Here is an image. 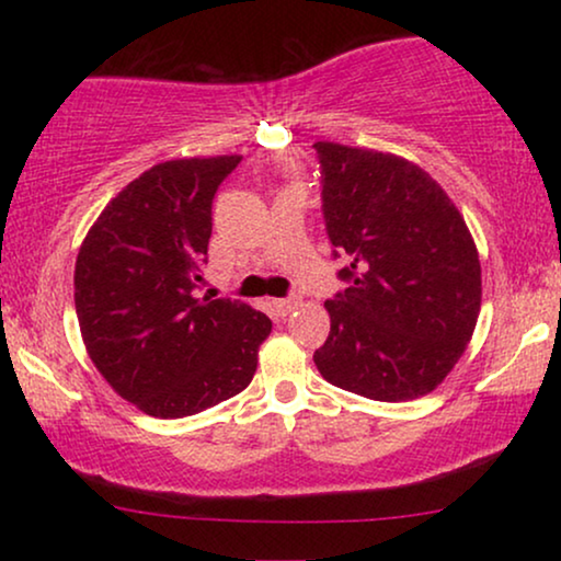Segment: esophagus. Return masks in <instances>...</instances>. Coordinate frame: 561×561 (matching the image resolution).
Returning a JSON list of instances; mask_svg holds the SVG:
<instances>
[{
    "mask_svg": "<svg viewBox=\"0 0 561 561\" xmlns=\"http://www.w3.org/2000/svg\"><path fill=\"white\" fill-rule=\"evenodd\" d=\"M298 304H301V301H298V298H275L273 309L278 311V317H288L290 311L298 309Z\"/></svg>",
    "mask_w": 561,
    "mask_h": 561,
    "instance_id": "1",
    "label": "esophagus"
}]
</instances>
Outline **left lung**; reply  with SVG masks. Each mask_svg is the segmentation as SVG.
Returning <instances> with one entry per match:
<instances>
[{
  "mask_svg": "<svg viewBox=\"0 0 561 561\" xmlns=\"http://www.w3.org/2000/svg\"><path fill=\"white\" fill-rule=\"evenodd\" d=\"M321 211L347 288L313 363L373 401H411L447 378L478 324L480 257L462 214L424 168L390 152L313 142Z\"/></svg>",
  "mask_w": 561,
  "mask_h": 561,
  "instance_id": "obj_1",
  "label": "left lung"
}]
</instances>
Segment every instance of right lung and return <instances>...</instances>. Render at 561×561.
<instances>
[{
    "label": "right lung",
    "mask_w": 561,
    "mask_h": 561,
    "mask_svg": "<svg viewBox=\"0 0 561 561\" xmlns=\"http://www.w3.org/2000/svg\"><path fill=\"white\" fill-rule=\"evenodd\" d=\"M240 160L152 165L104 206L76 257V317L91 363L148 416H194L242 393L273 329L248 304L194 296L214 194Z\"/></svg>",
    "instance_id": "obj_1"
}]
</instances>
